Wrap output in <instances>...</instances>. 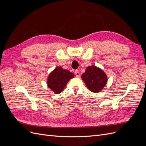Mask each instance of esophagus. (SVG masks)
I'll list each match as a JSON object with an SVG mask.
<instances>
[{"label": "esophagus", "instance_id": "esophagus-1", "mask_svg": "<svg viewBox=\"0 0 146 146\" xmlns=\"http://www.w3.org/2000/svg\"><path fill=\"white\" fill-rule=\"evenodd\" d=\"M75 74H76V77H80V72H79V70H76V71H75Z\"/></svg>", "mask_w": 146, "mask_h": 146}]
</instances>
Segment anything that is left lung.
Masks as SVG:
<instances>
[{
	"label": "left lung",
	"instance_id": "left-lung-1",
	"mask_svg": "<svg viewBox=\"0 0 146 146\" xmlns=\"http://www.w3.org/2000/svg\"><path fill=\"white\" fill-rule=\"evenodd\" d=\"M82 78L90 91L99 92L107 83V76L100 68L95 66H88Z\"/></svg>",
	"mask_w": 146,
	"mask_h": 146
}]
</instances>
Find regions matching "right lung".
Masks as SVG:
<instances>
[{
	"label": "right lung",
	"mask_w": 146,
	"mask_h": 146,
	"mask_svg": "<svg viewBox=\"0 0 146 146\" xmlns=\"http://www.w3.org/2000/svg\"><path fill=\"white\" fill-rule=\"evenodd\" d=\"M74 74L67 69L56 67L48 75L47 84L48 87L55 94H60L64 90L70 79L74 78Z\"/></svg>",
	"instance_id": "obj_1"
}]
</instances>
